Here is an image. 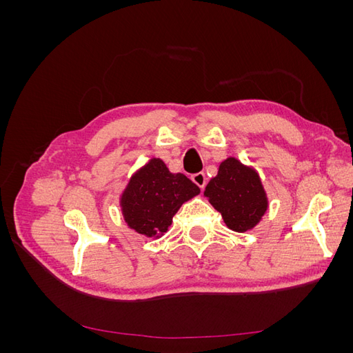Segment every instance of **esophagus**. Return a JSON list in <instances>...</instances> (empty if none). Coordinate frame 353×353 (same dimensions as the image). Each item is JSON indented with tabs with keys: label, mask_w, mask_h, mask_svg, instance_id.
Segmentation results:
<instances>
[{
	"label": "esophagus",
	"mask_w": 353,
	"mask_h": 353,
	"mask_svg": "<svg viewBox=\"0 0 353 353\" xmlns=\"http://www.w3.org/2000/svg\"><path fill=\"white\" fill-rule=\"evenodd\" d=\"M191 179H193V183H194L197 187H200L201 190L205 188V185H206V181H208V178H206V175H205V172H199V174L191 175Z\"/></svg>",
	"instance_id": "1"
}]
</instances>
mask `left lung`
<instances>
[{
  "instance_id": "8db88e82",
  "label": "left lung",
  "mask_w": 353,
  "mask_h": 353,
  "mask_svg": "<svg viewBox=\"0 0 353 353\" xmlns=\"http://www.w3.org/2000/svg\"><path fill=\"white\" fill-rule=\"evenodd\" d=\"M205 196L232 231L252 230L268 209V199L254 169L244 166L236 157L219 165L218 175L209 181Z\"/></svg>"
}]
</instances>
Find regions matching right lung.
<instances>
[{
	"label": "right lung",
	"instance_id": "add662e5",
	"mask_svg": "<svg viewBox=\"0 0 353 353\" xmlns=\"http://www.w3.org/2000/svg\"><path fill=\"white\" fill-rule=\"evenodd\" d=\"M200 188L183 174H172L163 160L152 159L131 178L121 206L128 227L147 237H160L184 201Z\"/></svg>",
	"mask_w": 353,
	"mask_h": 353
}]
</instances>
